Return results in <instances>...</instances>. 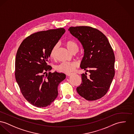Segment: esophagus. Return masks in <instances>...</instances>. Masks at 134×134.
I'll use <instances>...</instances> for the list:
<instances>
[{"label": "esophagus", "instance_id": "obj_1", "mask_svg": "<svg viewBox=\"0 0 134 134\" xmlns=\"http://www.w3.org/2000/svg\"><path fill=\"white\" fill-rule=\"evenodd\" d=\"M72 74V73H67V75L68 76H70V75H71Z\"/></svg>", "mask_w": 134, "mask_h": 134}]
</instances>
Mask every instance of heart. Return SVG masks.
<instances>
[{
  "mask_svg": "<svg viewBox=\"0 0 134 134\" xmlns=\"http://www.w3.org/2000/svg\"><path fill=\"white\" fill-rule=\"evenodd\" d=\"M66 47L67 49L73 53V52H77L79 46L77 43L73 40H68L65 43ZM58 48V44L54 45L50 52V57L54 58L55 55L56 51ZM78 64L76 62H62L56 67V69L60 72L68 73L71 72L77 67Z\"/></svg>",
  "mask_w": 134,
  "mask_h": 134,
  "instance_id": "b5f03b06",
  "label": "heart"
}]
</instances>
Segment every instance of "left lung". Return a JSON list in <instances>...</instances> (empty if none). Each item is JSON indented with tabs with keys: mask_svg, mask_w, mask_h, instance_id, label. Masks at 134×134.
Returning <instances> with one entry per match:
<instances>
[{
	"mask_svg": "<svg viewBox=\"0 0 134 134\" xmlns=\"http://www.w3.org/2000/svg\"><path fill=\"white\" fill-rule=\"evenodd\" d=\"M71 34L82 44L84 55L81 68L90 72L81 74L82 81L76 91L87 100H95L107 93L115 75V55L106 36L90 26L70 27Z\"/></svg>",
	"mask_w": 134,
	"mask_h": 134,
	"instance_id": "obj_1",
	"label": "left lung"
}]
</instances>
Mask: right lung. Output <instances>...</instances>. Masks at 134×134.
Masks as SVG:
<instances>
[{"instance_id": "obj_1", "label": "right lung", "mask_w": 134, "mask_h": 134, "mask_svg": "<svg viewBox=\"0 0 134 134\" xmlns=\"http://www.w3.org/2000/svg\"><path fill=\"white\" fill-rule=\"evenodd\" d=\"M65 32L60 28L32 34L22 41L17 51L16 80L24 97L35 107L49 105L58 96L59 85L66 78L63 73H51L52 67L47 65L52 47Z\"/></svg>"}]
</instances>
